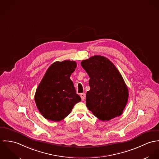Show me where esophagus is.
<instances>
[{
  "mask_svg": "<svg viewBox=\"0 0 159 159\" xmlns=\"http://www.w3.org/2000/svg\"><path fill=\"white\" fill-rule=\"evenodd\" d=\"M80 97L82 99V101H84L85 98V93H81L80 94Z\"/></svg>",
  "mask_w": 159,
  "mask_h": 159,
  "instance_id": "1",
  "label": "esophagus"
}]
</instances>
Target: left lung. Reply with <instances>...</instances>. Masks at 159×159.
<instances>
[{"instance_id":"1","label":"left lung","mask_w":159,"mask_h":159,"mask_svg":"<svg viewBox=\"0 0 159 159\" xmlns=\"http://www.w3.org/2000/svg\"><path fill=\"white\" fill-rule=\"evenodd\" d=\"M81 65L90 78L86 94L88 110L103 121L122 115L129 91L113 63L103 56L94 55L82 61Z\"/></svg>"}]
</instances>
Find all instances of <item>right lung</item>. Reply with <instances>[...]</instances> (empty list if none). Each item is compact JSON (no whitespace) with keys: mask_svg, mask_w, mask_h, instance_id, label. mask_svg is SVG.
Wrapping results in <instances>:
<instances>
[{"mask_svg":"<svg viewBox=\"0 0 159 159\" xmlns=\"http://www.w3.org/2000/svg\"><path fill=\"white\" fill-rule=\"evenodd\" d=\"M76 67L74 61H56L46 72L35 94L36 107L46 119L60 121L81 101L70 79Z\"/></svg>","mask_w":159,"mask_h":159,"instance_id":"1","label":"right lung"}]
</instances>
